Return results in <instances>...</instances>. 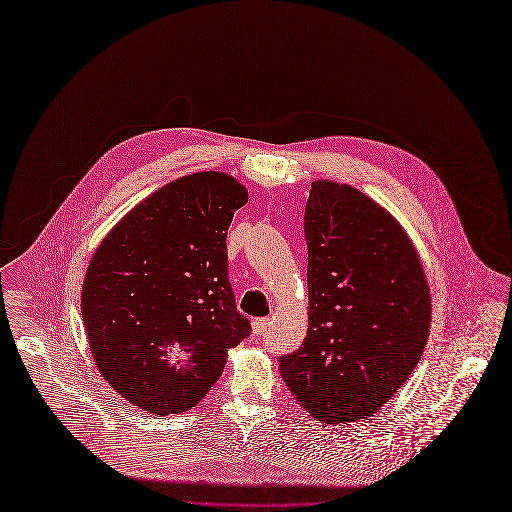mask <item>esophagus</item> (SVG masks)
I'll use <instances>...</instances> for the list:
<instances>
[{
    "instance_id": "obj_1",
    "label": "esophagus",
    "mask_w": 512,
    "mask_h": 512,
    "mask_svg": "<svg viewBox=\"0 0 512 512\" xmlns=\"http://www.w3.org/2000/svg\"><path fill=\"white\" fill-rule=\"evenodd\" d=\"M268 326H270V320H268V318H254V320H252V332H254L256 336L264 334V332L268 330Z\"/></svg>"
}]
</instances>
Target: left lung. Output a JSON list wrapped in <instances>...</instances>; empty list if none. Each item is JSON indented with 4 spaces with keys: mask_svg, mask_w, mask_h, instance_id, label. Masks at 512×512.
<instances>
[{
    "mask_svg": "<svg viewBox=\"0 0 512 512\" xmlns=\"http://www.w3.org/2000/svg\"><path fill=\"white\" fill-rule=\"evenodd\" d=\"M304 236L308 334L278 370L312 418L342 426L378 412L412 374L430 290L402 226L348 184H312Z\"/></svg>",
    "mask_w": 512,
    "mask_h": 512,
    "instance_id": "left-lung-1",
    "label": "left lung"
}]
</instances>
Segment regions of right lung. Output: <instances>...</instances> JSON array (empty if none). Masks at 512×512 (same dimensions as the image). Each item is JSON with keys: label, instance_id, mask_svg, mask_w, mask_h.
Returning a JSON list of instances; mask_svg holds the SVG:
<instances>
[{"label": "right lung", "instance_id": "right-lung-1", "mask_svg": "<svg viewBox=\"0 0 512 512\" xmlns=\"http://www.w3.org/2000/svg\"><path fill=\"white\" fill-rule=\"evenodd\" d=\"M248 192L224 172L166 184L94 252L82 318L100 374L152 414L198 404L250 334L228 280L226 236Z\"/></svg>", "mask_w": 512, "mask_h": 512}]
</instances>
